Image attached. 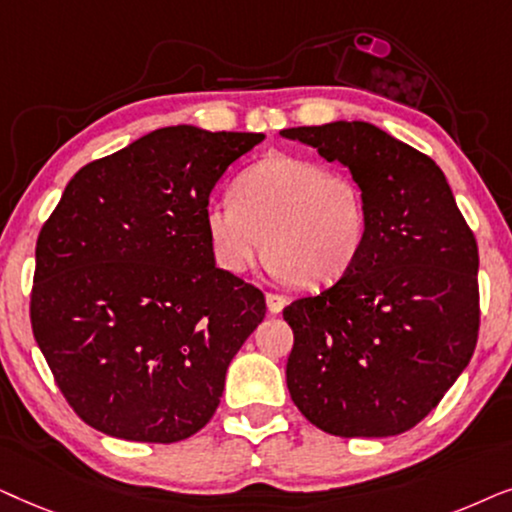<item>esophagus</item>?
Wrapping results in <instances>:
<instances>
[{"instance_id": "1", "label": "esophagus", "mask_w": 512, "mask_h": 512, "mask_svg": "<svg viewBox=\"0 0 512 512\" xmlns=\"http://www.w3.org/2000/svg\"><path fill=\"white\" fill-rule=\"evenodd\" d=\"M285 304H288V299L283 295H278V292H269L267 295V306L271 313H281L285 309Z\"/></svg>"}]
</instances>
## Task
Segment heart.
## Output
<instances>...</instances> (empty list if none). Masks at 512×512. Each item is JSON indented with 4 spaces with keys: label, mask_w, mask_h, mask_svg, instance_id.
<instances>
[{
    "label": "heart",
    "mask_w": 512,
    "mask_h": 512,
    "mask_svg": "<svg viewBox=\"0 0 512 512\" xmlns=\"http://www.w3.org/2000/svg\"><path fill=\"white\" fill-rule=\"evenodd\" d=\"M231 196L206 203L203 227L217 267L234 276L260 260L267 243L276 274L302 288L330 285L349 274L370 234L358 182L304 156L271 154L252 163Z\"/></svg>",
    "instance_id": "heart-1"
}]
</instances>
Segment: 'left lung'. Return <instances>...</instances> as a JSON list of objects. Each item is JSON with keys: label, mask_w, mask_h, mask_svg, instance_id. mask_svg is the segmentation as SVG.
Here are the masks:
<instances>
[{"label": "left lung", "mask_w": 512, "mask_h": 512, "mask_svg": "<svg viewBox=\"0 0 512 512\" xmlns=\"http://www.w3.org/2000/svg\"><path fill=\"white\" fill-rule=\"evenodd\" d=\"M351 170L370 234L358 262L285 306L295 335L292 403L339 438L410 431L466 370L478 344V241L431 156L365 121L281 131Z\"/></svg>", "instance_id": "left-lung-1"}]
</instances>
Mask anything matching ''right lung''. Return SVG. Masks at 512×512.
Segmentation results:
<instances>
[{"label":"right lung","mask_w":512,"mask_h":512,"mask_svg":"<svg viewBox=\"0 0 512 512\" xmlns=\"http://www.w3.org/2000/svg\"><path fill=\"white\" fill-rule=\"evenodd\" d=\"M262 133L152 131L86 163L37 238L30 323L81 421L170 445L220 405L227 367L267 313L215 267L203 208Z\"/></svg>","instance_id":"add662e5"}]
</instances>
